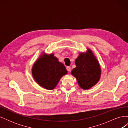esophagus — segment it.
I'll list each match as a JSON object with an SVG mask.
<instances>
[{
	"label": "esophagus",
	"instance_id": "obj_1",
	"mask_svg": "<svg viewBox=\"0 0 128 128\" xmlns=\"http://www.w3.org/2000/svg\"><path fill=\"white\" fill-rule=\"evenodd\" d=\"M66 69H67V70L68 72H69L71 70V68H70V67H66Z\"/></svg>",
	"mask_w": 128,
	"mask_h": 128
}]
</instances>
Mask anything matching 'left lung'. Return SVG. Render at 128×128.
Wrapping results in <instances>:
<instances>
[{
	"label": "left lung",
	"instance_id": "1",
	"mask_svg": "<svg viewBox=\"0 0 128 128\" xmlns=\"http://www.w3.org/2000/svg\"><path fill=\"white\" fill-rule=\"evenodd\" d=\"M76 67L72 71L79 86L85 90L90 88L97 83L101 74L98 61L90 50L86 54L80 53L75 61Z\"/></svg>",
	"mask_w": 128,
	"mask_h": 128
}]
</instances>
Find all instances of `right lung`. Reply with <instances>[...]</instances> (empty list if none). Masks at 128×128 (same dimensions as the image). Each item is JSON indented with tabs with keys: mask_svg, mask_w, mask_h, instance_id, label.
<instances>
[{
	"mask_svg": "<svg viewBox=\"0 0 128 128\" xmlns=\"http://www.w3.org/2000/svg\"><path fill=\"white\" fill-rule=\"evenodd\" d=\"M32 73L38 84L48 90H52L67 71L64 66L51 54L38 59L33 66Z\"/></svg>",
	"mask_w": 128,
	"mask_h": 128,
	"instance_id": "right-lung-1",
	"label": "right lung"
}]
</instances>
